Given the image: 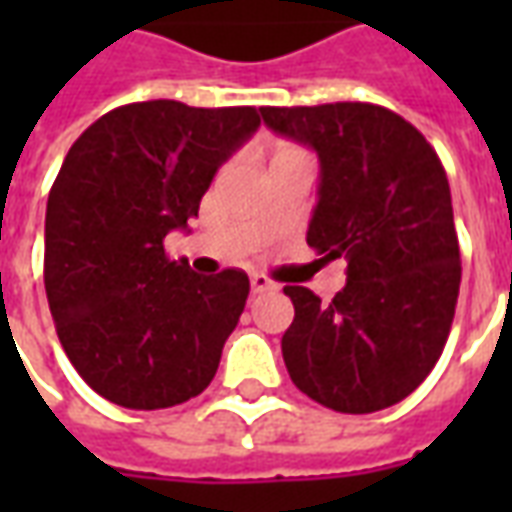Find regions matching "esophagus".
<instances>
[{
	"mask_svg": "<svg viewBox=\"0 0 512 512\" xmlns=\"http://www.w3.org/2000/svg\"><path fill=\"white\" fill-rule=\"evenodd\" d=\"M266 290H277V285L266 274H252V293H266Z\"/></svg>",
	"mask_w": 512,
	"mask_h": 512,
	"instance_id": "1",
	"label": "esophagus"
}]
</instances>
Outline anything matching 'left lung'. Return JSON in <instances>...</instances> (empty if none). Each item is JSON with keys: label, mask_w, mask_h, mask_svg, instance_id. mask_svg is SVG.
I'll use <instances>...</instances> for the list:
<instances>
[{"label": "left lung", "mask_w": 512, "mask_h": 512, "mask_svg": "<svg viewBox=\"0 0 512 512\" xmlns=\"http://www.w3.org/2000/svg\"><path fill=\"white\" fill-rule=\"evenodd\" d=\"M260 115L318 153L307 244L348 263L329 304L285 288L296 310L282 334L290 378L343 414L395 406L439 362L455 318L461 249L447 172L428 139L384 106H263Z\"/></svg>", "instance_id": "obj_1"}]
</instances>
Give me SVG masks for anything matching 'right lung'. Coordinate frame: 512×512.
Instances as JSON below:
<instances>
[{
  "mask_svg": "<svg viewBox=\"0 0 512 512\" xmlns=\"http://www.w3.org/2000/svg\"><path fill=\"white\" fill-rule=\"evenodd\" d=\"M257 126L255 106L142 101L98 117L62 161L46 205L49 310L76 373L117 406H178L216 376L249 277L194 274L164 238Z\"/></svg>",
  "mask_w": 512,
  "mask_h": 512,
  "instance_id": "1",
  "label": "right lung"
}]
</instances>
